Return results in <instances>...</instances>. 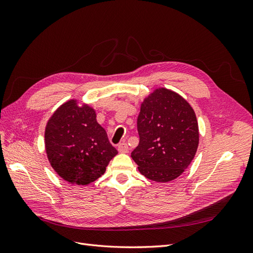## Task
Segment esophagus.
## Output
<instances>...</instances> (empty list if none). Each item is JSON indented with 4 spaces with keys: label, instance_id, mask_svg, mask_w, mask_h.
Returning a JSON list of instances; mask_svg holds the SVG:
<instances>
[{
    "label": "esophagus",
    "instance_id": "1",
    "mask_svg": "<svg viewBox=\"0 0 253 253\" xmlns=\"http://www.w3.org/2000/svg\"><path fill=\"white\" fill-rule=\"evenodd\" d=\"M118 152L119 153H127L128 152V145L126 142L119 143L118 145Z\"/></svg>",
    "mask_w": 253,
    "mask_h": 253
}]
</instances>
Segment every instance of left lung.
I'll use <instances>...</instances> for the list:
<instances>
[{
  "label": "left lung",
  "mask_w": 253,
  "mask_h": 253,
  "mask_svg": "<svg viewBox=\"0 0 253 253\" xmlns=\"http://www.w3.org/2000/svg\"><path fill=\"white\" fill-rule=\"evenodd\" d=\"M139 144L132 152L139 172L157 182L180 176L197 151L200 133L192 106L165 87L144 99L137 118Z\"/></svg>",
  "instance_id": "obj_1"
}]
</instances>
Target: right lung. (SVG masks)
<instances>
[{
  "instance_id": "1",
  "label": "right lung",
  "mask_w": 253,
  "mask_h": 253,
  "mask_svg": "<svg viewBox=\"0 0 253 253\" xmlns=\"http://www.w3.org/2000/svg\"><path fill=\"white\" fill-rule=\"evenodd\" d=\"M45 151L52 169L72 185L86 186L104 174L117 150L87 104L72 99L56 110L45 127Z\"/></svg>"
}]
</instances>
